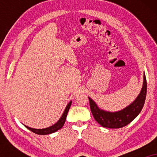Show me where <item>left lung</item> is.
Listing matches in <instances>:
<instances>
[{
  "mask_svg": "<svg viewBox=\"0 0 157 157\" xmlns=\"http://www.w3.org/2000/svg\"><path fill=\"white\" fill-rule=\"evenodd\" d=\"M147 89V79L144 74L143 87L138 97L129 106L117 112H109L101 110L91 98H89L90 108L94 119L103 127L109 128H119L128 125L141 112L144 105Z\"/></svg>",
  "mask_w": 157,
  "mask_h": 157,
  "instance_id": "1",
  "label": "left lung"
}]
</instances>
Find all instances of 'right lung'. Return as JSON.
<instances>
[{"mask_svg": "<svg viewBox=\"0 0 157 157\" xmlns=\"http://www.w3.org/2000/svg\"><path fill=\"white\" fill-rule=\"evenodd\" d=\"M71 105V101H70L68 104L67 106H66L65 111H64V112L63 113V115L61 116V119H60L55 124H53V126H50V127H48L46 128H42V129H36V128H30L27 126H25V125L24 126L28 128V129H29L30 131H31L32 132L35 133V134H36L46 135V134H52V133L56 132V131L59 130L60 128H61L62 127H63V126L64 125V123H65V121H66L68 112V111H69Z\"/></svg>", "mask_w": 157, "mask_h": 157, "instance_id": "right-lung-1", "label": "right lung"}]
</instances>
